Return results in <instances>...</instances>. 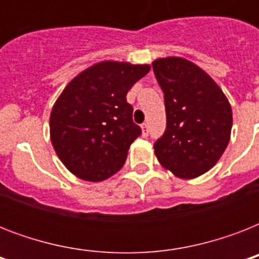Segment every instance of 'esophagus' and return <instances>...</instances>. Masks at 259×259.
Returning a JSON list of instances; mask_svg holds the SVG:
<instances>
[{
    "mask_svg": "<svg viewBox=\"0 0 259 259\" xmlns=\"http://www.w3.org/2000/svg\"><path fill=\"white\" fill-rule=\"evenodd\" d=\"M141 129H142V136H144V137H146V136H148V123H142L141 125Z\"/></svg>",
    "mask_w": 259,
    "mask_h": 259,
    "instance_id": "obj_1",
    "label": "esophagus"
}]
</instances>
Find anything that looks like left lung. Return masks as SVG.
Instances as JSON below:
<instances>
[{"label": "left lung", "instance_id": "obj_1", "mask_svg": "<svg viewBox=\"0 0 259 259\" xmlns=\"http://www.w3.org/2000/svg\"><path fill=\"white\" fill-rule=\"evenodd\" d=\"M164 93L166 129L154 142L158 162L180 179L212 168L230 142L233 111L215 80L195 63L169 56L154 60Z\"/></svg>", "mask_w": 259, "mask_h": 259}]
</instances>
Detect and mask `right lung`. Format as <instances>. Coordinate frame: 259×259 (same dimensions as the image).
I'll return each mask as SVG.
<instances>
[{"instance_id": "add662e5", "label": "right lung", "mask_w": 259, "mask_h": 259, "mask_svg": "<svg viewBox=\"0 0 259 259\" xmlns=\"http://www.w3.org/2000/svg\"><path fill=\"white\" fill-rule=\"evenodd\" d=\"M150 71L148 64L105 60L76 75L55 102L51 142L75 176L103 181L121 169L141 134L126 94Z\"/></svg>"}]
</instances>
